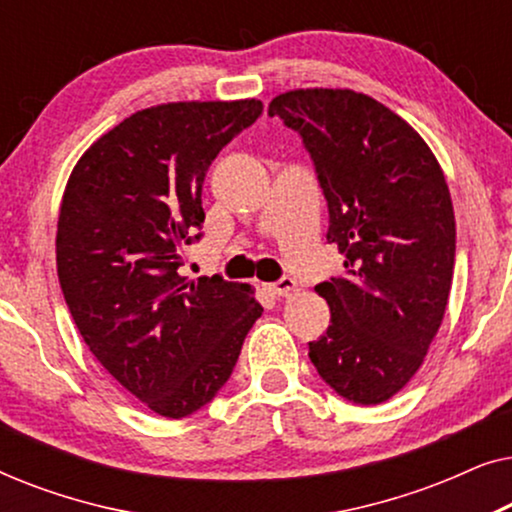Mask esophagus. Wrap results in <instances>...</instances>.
I'll return each mask as SVG.
<instances>
[{
    "instance_id": "1",
    "label": "esophagus",
    "mask_w": 512,
    "mask_h": 512,
    "mask_svg": "<svg viewBox=\"0 0 512 512\" xmlns=\"http://www.w3.org/2000/svg\"><path fill=\"white\" fill-rule=\"evenodd\" d=\"M293 289H296V279L289 277V275L279 277L277 282L270 284V291L277 293V296H284V293H289V291H293Z\"/></svg>"
}]
</instances>
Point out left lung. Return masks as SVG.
<instances>
[{
  "label": "left lung",
  "mask_w": 512,
  "mask_h": 512,
  "mask_svg": "<svg viewBox=\"0 0 512 512\" xmlns=\"http://www.w3.org/2000/svg\"><path fill=\"white\" fill-rule=\"evenodd\" d=\"M298 132L345 275L317 284L331 326L310 361L335 394L377 405L422 366L450 296L457 228L443 170L401 116L354 90L307 88L268 107Z\"/></svg>",
  "instance_id": "8db88e82"
}]
</instances>
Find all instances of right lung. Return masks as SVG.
Listing matches in <instances>:
<instances>
[{
    "label": "right lung",
    "instance_id": "add662e5",
    "mask_svg": "<svg viewBox=\"0 0 512 512\" xmlns=\"http://www.w3.org/2000/svg\"><path fill=\"white\" fill-rule=\"evenodd\" d=\"M258 100L142 109L76 163L58 219V277L81 338L158 415H193L233 373L263 314L247 284L179 275L205 221L202 184Z\"/></svg>",
    "mask_w": 512,
    "mask_h": 512
}]
</instances>
